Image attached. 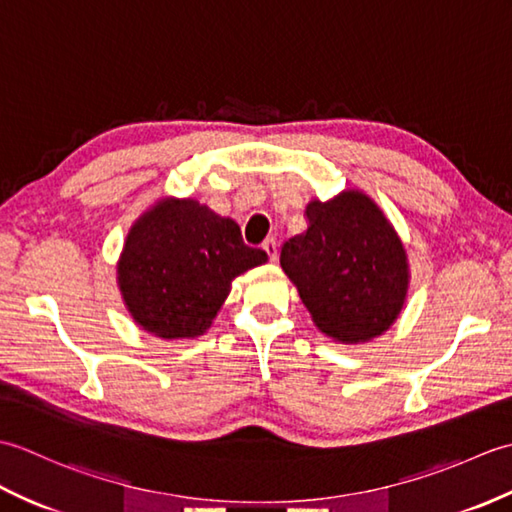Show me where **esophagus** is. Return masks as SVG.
Masks as SVG:
<instances>
[{"label":"esophagus","mask_w":512,"mask_h":512,"mask_svg":"<svg viewBox=\"0 0 512 512\" xmlns=\"http://www.w3.org/2000/svg\"><path fill=\"white\" fill-rule=\"evenodd\" d=\"M262 248L266 250V255H268V259L270 262H277V244H275V239H266V242L262 244Z\"/></svg>","instance_id":"obj_1"}]
</instances>
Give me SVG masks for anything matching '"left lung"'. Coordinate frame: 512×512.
Segmentation results:
<instances>
[{"mask_svg": "<svg viewBox=\"0 0 512 512\" xmlns=\"http://www.w3.org/2000/svg\"><path fill=\"white\" fill-rule=\"evenodd\" d=\"M308 231L281 246V268L317 328L365 343L391 328L409 288L407 253L394 226L363 191L312 200Z\"/></svg>", "mask_w": 512, "mask_h": 512, "instance_id": "8db88e82", "label": "left lung"}]
</instances>
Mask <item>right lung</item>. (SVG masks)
Instances as JSON below:
<instances>
[{"label":"right lung","mask_w":512,"mask_h":512,"mask_svg":"<svg viewBox=\"0 0 512 512\" xmlns=\"http://www.w3.org/2000/svg\"><path fill=\"white\" fill-rule=\"evenodd\" d=\"M268 262L239 226L198 200L165 198L129 228L118 288L132 319L160 339H193L211 328L231 281Z\"/></svg>","instance_id":"right-lung-1"}]
</instances>
